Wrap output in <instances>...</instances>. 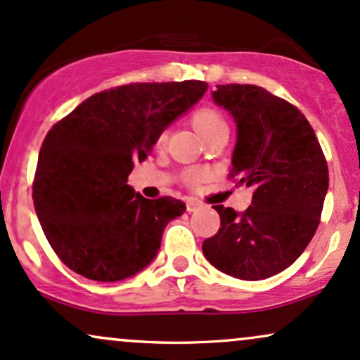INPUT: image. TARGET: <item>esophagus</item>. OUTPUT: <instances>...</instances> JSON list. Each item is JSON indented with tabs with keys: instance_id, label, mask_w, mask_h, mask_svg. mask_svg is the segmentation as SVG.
Segmentation results:
<instances>
[{
	"instance_id": "esophagus-1",
	"label": "esophagus",
	"mask_w": 360,
	"mask_h": 360,
	"mask_svg": "<svg viewBox=\"0 0 360 360\" xmlns=\"http://www.w3.org/2000/svg\"><path fill=\"white\" fill-rule=\"evenodd\" d=\"M198 206H200V203H198L196 200H188V201H186V210H188V212H196Z\"/></svg>"
}]
</instances>
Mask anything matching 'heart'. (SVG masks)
Instances as JSON below:
<instances>
[{
	"instance_id": "1",
	"label": "heart",
	"mask_w": 360,
	"mask_h": 360,
	"mask_svg": "<svg viewBox=\"0 0 360 360\" xmlns=\"http://www.w3.org/2000/svg\"><path fill=\"white\" fill-rule=\"evenodd\" d=\"M193 125L206 139L208 135H212L213 131L220 130V128H225L226 123H225V118L221 117V113L217 108H213V106H201V108L193 115ZM166 139H167L166 134H160L157 143L162 146V143L166 142ZM184 179L189 186H194L203 179V172L198 171V169H193V171L186 172Z\"/></svg>"
}]
</instances>
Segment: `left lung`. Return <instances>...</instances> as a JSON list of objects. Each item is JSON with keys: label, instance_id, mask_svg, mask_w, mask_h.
Here are the masks:
<instances>
[{"label": "left lung", "instance_id": "1", "mask_svg": "<svg viewBox=\"0 0 360 360\" xmlns=\"http://www.w3.org/2000/svg\"><path fill=\"white\" fill-rule=\"evenodd\" d=\"M213 100L237 122L229 177L254 194L243 213L213 206L221 226L203 254L237 279L271 278L303 254L320 225L326 159L304 115L260 86L218 84Z\"/></svg>", "mask_w": 360, "mask_h": 360}]
</instances>
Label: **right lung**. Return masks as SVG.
Instances as JSON below:
<instances>
[{
    "instance_id": "add662e5",
    "label": "right lung",
    "mask_w": 360,
    "mask_h": 360,
    "mask_svg": "<svg viewBox=\"0 0 360 360\" xmlns=\"http://www.w3.org/2000/svg\"><path fill=\"white\" fill-rule=\"evenodd\" d=\"M206 89L205 81L131 82L93 94L49 130L32 198L45 237L69 269L113 283L152 262L164 229L186 206L171 196H140L128 174Z\"/></svg>"
}]
</instances>
